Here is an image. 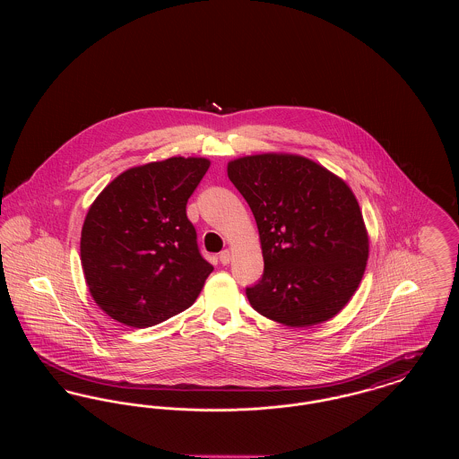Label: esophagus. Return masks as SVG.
I'll list each match as a JSON object with an SVG mask.
<instances>
[{
  "label": "esophagus",
  "mask_w": 459,
  "mask_h": 459,
  "mask_svg": "<svg viewBox=\"0 0 459 459\" xmlns=\"http://www.w3.org/2000/svg\"><path fill=\"white\" fill-rule=\"evenodd\" d=\"M220 263L221 264H229L230 263V260H232V253L229 251V249H223L221 253H220Z\"/></svg>",
  "instance_id": "obj_1"
}]
</instances>
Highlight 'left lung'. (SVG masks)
<instances>
[{"instance_id":"left-lung-1","label":"left lung","mask_w":459,"mask_h":459,"mask_svg":"<svg viewBox=\"0 0 459 459\" xmlns=\"http://www.w3.org/2000/svg\"><path fill=\"white\" fill-rule=\"evenodd\" d=\"M260 232L262 279L246 287L251 306L287 327L327 322L350 303L368 260V234L350 186L298 154L229 161Z\"/></svg>"}]
</instances>
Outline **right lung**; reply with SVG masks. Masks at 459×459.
I'll use <instances>...</instances> for the list:
<instances>
[{
  "mask_svg": "<svg viewBox=\"0 0 459 459\" xmlns=\"http://www.w3.org/2000/svg\"><path fill=\"white\" fill-rule=\"evenodd\" d=\"M208 169L206 158L182 156L134 167L91 204L81 262L92 299L113 320L152 327L196 301L213 266L186 204Z\"/></svg>",
  "mask_w": 459,
  "mask_h": 459,
  "instance_id": "add662e5",
  "label": "right lung"
}]
</instances>
